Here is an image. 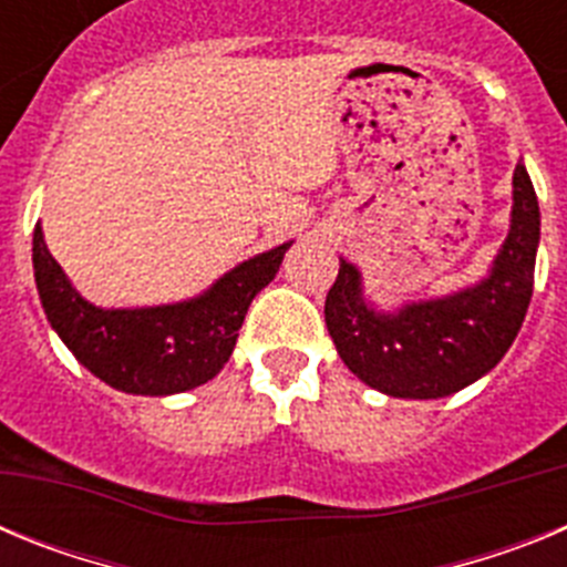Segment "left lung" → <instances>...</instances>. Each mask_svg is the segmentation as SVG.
I'll return each instance as SVG.
<instances>
[{"mask_svg":"<svg viewBox=\"0 0 567 567\" xmlns=\"http://www.w3.org/2000/svg\"><path fill=\"white\" fill-rule=\"evenodd\" d=\"M537 247V193L517 164L508 238L474 287L380 312L363 298L358 267L340 258L323 309L340 360L389 398L437 400L460 392L488 374L517 338L534 292Z\"/></svg>","mask_w":567,"mask_h":567,"instance_id":"1","label":"left lung"}]
</instances>
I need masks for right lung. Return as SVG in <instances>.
Here are the masks:
<instances>
[{"label": "right lung", "mask_w": 567, "mask_h": 567, "mask_svg": "<svg viewBox=\"0 0 567 567\" xmlns=\"http://www.w3.org/2000/svg\"><path fill=\"white\" fill-rule=\"evenodd\" d=\"M289 244L229 269L198 298L142 309H102L73 289L33 229V278L50 327L84 369L127 394L189 392L221 372L249 303L267 287Z\"/></svg>", "instance_id": "obj_1"}]
</instances>
